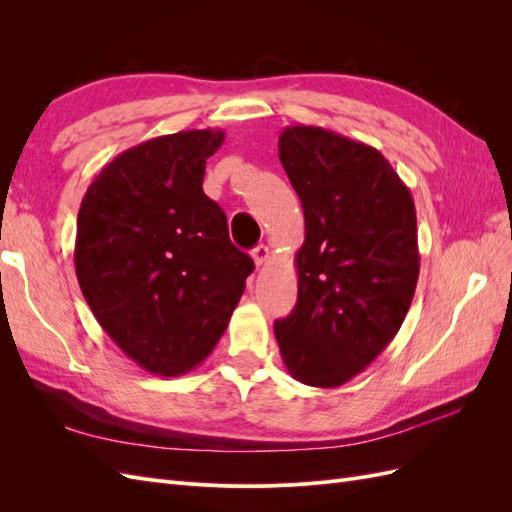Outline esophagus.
Returning <instances> with one entry per match:
<instances>
[{
    "mask_svg": "<svg viewBox=\"0 0 512 512\" xmlns=\"http://www.w3.org/2000/svg\"><path fill=\"white\" fill-rule=\"evenodd\" d=\"M252 258H254V262H256V267H262L265 265V262L269 260V247L267 245H256L254 247V252H252Z\"/></svg>",
    "mask_w": 512,
    "mask_h": 512,
    "instance_id": "obj_1",
    "label": "esophagus"
}]
</instances>
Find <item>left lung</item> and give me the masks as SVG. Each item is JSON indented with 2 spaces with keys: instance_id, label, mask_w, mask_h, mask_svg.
Returning a JSON list of instances; mask_svg holds the SVG:
<instances>
[{
  "instance_id": "8db88e82",
  "label": "left lung",
  "mask_w": 512,
  "mask_h": 512,
  "mask_svg": "<svg viewBox=\"0 0 512 512\" xmlns=\"http://www.w3.org/2000/svg\"><path fill=\"white\" fill-rule=\"evenodd\" d=\"M305 241L294 258L297 305L273 329L294 380L333 389L391 344L418 280L416 211L382 153L314 126L280 136Z\"/></svg>"
}]
</instances>
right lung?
<instances>
[{
    "mask_svg": "<svg viewBox=\"0 0 512 512\" xmlns=\"http://www.w3.org/2000/svg\"><path fill=\"white\" fill-rule=\"evenodd\" d=\"M222 130L151 138L108 162L76 220L74 265L100 327L156 376L188 374L228 327L254 260L203 192Z\"/></svg>",
    "mask_w": 512,
    "mask_h": 512,
    "instance_id": "1",
    "label": "right lung"
}]
</instances>
